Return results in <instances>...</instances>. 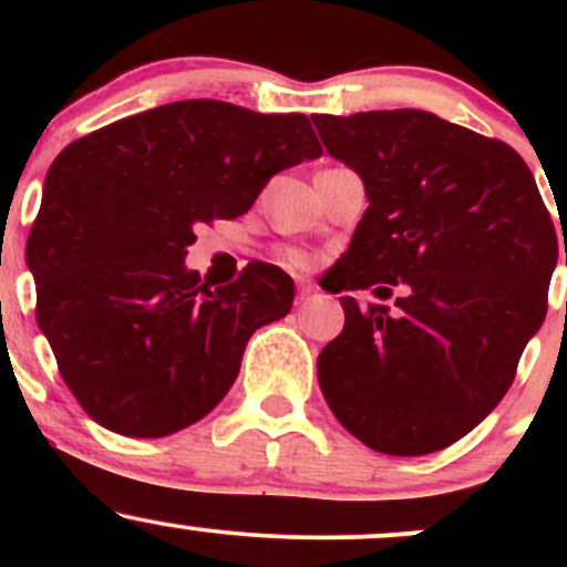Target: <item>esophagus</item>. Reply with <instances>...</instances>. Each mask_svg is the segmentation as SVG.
Wrapping results in <instances>:
<instances>
[{
	"mask_svg": "<svg viewBox=\"0 0 567 567\" xmlns=\"http://www.w3.org/2000/svg\"><path fill=\"white\" fill-rule=\"evenodd\" d=\"M311 292H315V285L306 282V279H298V301H306Z\"/></svg>",
	"mask_w": 567,
	"mask_h": 567,
	"instance_id": "34e87169",
	"label": "esophagus"
}]
</instances>
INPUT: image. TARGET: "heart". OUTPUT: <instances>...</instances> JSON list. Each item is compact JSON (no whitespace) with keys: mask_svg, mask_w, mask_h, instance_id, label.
Returning <instances> with one entry per match:
<instances>
[{"mask_svg":"<svg viewBox=\"0 0 567 567\" xmlns=\"http://www.w3.org/2000/svg\"><path fill=\"white\" fill-rule=\"evenodd\" d=\"M282 261L285 266H290V269H303L309 258H306V252L296 250V247H288V250H282Z\"/></svg>","mask_w":567,"mask_h":567,"instance_id":"1","label":"heart"}]
</instances>
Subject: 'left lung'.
<instances>
[{
	"mask_svg": "<svg viewBox=\"0 0 567 567\" xmlns=\"http://www.w3.org/2000/svg\"><path fill=\"white\" fill-rule=\"evenodd\" d=\"M311 122L370 199L336 292L402 290L396 309L341 296L347 322L317 357L320 389L373 451H442L498 405L542 328L555 224L509 143L419 109Z\"/></svg>",
	"mask_w": 567,
	"mask_h": 567,
	"instance_id": "left-lung-1",
	"label": "left lung"
}]
</instances>
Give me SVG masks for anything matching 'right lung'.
Returning a JSON list of instances; mask_svg holds the SVG:
<instances>
[{
  "label": "right lung",
  "mask_w": 567,
  "mask_h": 567,
  "mask_svg": "<svg viewBox=\"0 0 567 567\" xmlns=\"http://www.w3.org/2000/svg\"><path fill=\"white\" fill-rule=\"evenodd\" d=\"M322 154L303 114L178 101L69 143L44 178L25 261L37 322L95 424L167 437L224 400L292 279L252 261L210 290L184 266L194 229L250 210L269 178Z\"/></svg>",
  "instance_id": "right-lung-1"
}]
</instances>
